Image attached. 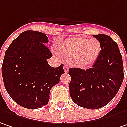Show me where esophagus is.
<instances>
[{"mask_svg": "<svg viewBox=\"0 0 127 127\" xmlns=\"http://www.w3.org/2000/svg\"><path fill=\"white\" fill-rule=\"evenodd\" d=\"M64 71L65 72H67L68 70H69V66L67 65V64H64Z\"/></svg>", "mask_w": 127, "mask_h": 127, "instance_id": "esophagus-1", "label": "esophagus"}]
</instances>
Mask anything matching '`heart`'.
<instances>
[{"label": "heart", "mask_w": 127, "mask_h": 127, "mask_svg": "<svg viewBox=\"0 0 127 127\" xmlns=\"http://www.w3.org/2000/svg\"><path fill=\"white\" fill-rule=\"evenodd\" d=\"M61 51L66 55L75 57L80 66L86 67L93 64L100 54L101 44L96 39L83 37H71L64 41Z\"/></svg>", "instance_id": "1"}]
</instances>
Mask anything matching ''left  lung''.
Listing matches in <instances>:
<instances>
[{
    "label": "left lung",
    "instance_id": "8db88e82",
    "mask_svg": "<svg viewBox=\"0 0 127 127\" xmlns=\"http://www.w3.org/2000/svg\"><path fill=\"white\" fill-rule=\"evenodd\" d=\"M101 52L91 68L69 69L70 95L79 106L97 109L107 105L119 91L124 80L122 57L117 43L106 34L93 35Z\"/></svg>",
    "mask_w": 127,
    "mask_h": 127
}]
</instances>
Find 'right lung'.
Here are the masks:
<instances>
[{
    "label": "right lung",
    "mask_w": 127,
    "mask_h": 127,
    "mask_svg": "<svg viewBox=\"0 0 127 127\" xmlns=\"http://www.w3.org/2000/svg\"><path fill=\"white\" fill-rule=\"evenodd\" d=\"M48 37L28 30L20 34L7 49L2 64V76L8 93L22 107L35 109L46 106L51 88L64 73L63 64L52 67V56L47 47Z\"/></svg>",
    "instance_id": "1"
}]
</instances>
